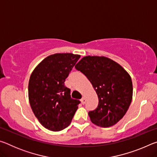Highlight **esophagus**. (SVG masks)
I'll return each mask as SVG.
<instances>
[{
	"instance_id": "34e87169",
	"label": "esophagus",
	"mask_w": 157,
	"mask_h": 157,
	"mask_svg": "<svg viewBox=\"0 0 157 157\" xmlns=\"http://www.w3.org/2000/svg\"><path fill=\"white\" fill-rule=\"evenodd\" d=\"M81 101H82V104H83V105H84L85 103H86V98H85L84 96L82 97V98L81 99Z\"/></svg>"
}]
</instances>
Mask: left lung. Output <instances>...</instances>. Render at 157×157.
Segmentation results:
<instances>
[{"instance_id": "8db88e82", "label": "left lung", "mask_w": 157, "mask_h": 157, "mask_svg": "<svg viewBox=\"0 0 157 157\" xmlns=\"http://www.w3.org/2000/svg\"><path fill=\"white\" fill-rule=\"evenodd\" d=\"M75 67L88 78L98 95V107L89 112L92 123L103 127L116 124L132 102L133 86L128 73L105 57L86 56Z\"/></svg>"}]
</instances>
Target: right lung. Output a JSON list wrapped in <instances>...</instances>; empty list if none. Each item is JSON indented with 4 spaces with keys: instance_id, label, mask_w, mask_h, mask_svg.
<instances>
[{
    "instance_id": "add662e5",
    "label": "right lung",
    "mask_w": 157,
    "mask_h": 157,
    "mask_svg": "<svg viewBox=\"0 0 157 157\" xmlns=\"http://www.w3.org/2000/svg\"><path fill=\"white\" fill-rule=\"evenodd\" d=\"M80 55L72 53L51 55L39 63L28 84L30 107L40 123L53 132L70 124L80 103L71 97L64 82Z\"/></svg>"
}]
</instances>
